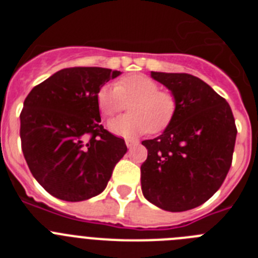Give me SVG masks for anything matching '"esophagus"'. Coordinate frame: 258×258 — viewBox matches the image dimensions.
I'll use <instances>...</instances> for the list:
<instances>
[{
    "instance_id": "34e87169",
    "label": "esophagus",
    "mask_w": 258,
    "mask_h": 258,
    "mask_svg": "<svg viewBox=\"0 0 258 258\" xmlns=\"http://www.w3.org/2000/svg\"><path fill=\"white\" fill-rule=\"evenodd\" d=\"M125 143H126L127 149H133V147H136V146L140 145V142L137 140H132V138H127V140H125Z\"/></svg>"
}]
</instances>
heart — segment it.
Returning a JSON list of instances; mask_svg holds the SVG:
<instances>
[{
    "instance_id": "obj_1",
    "label": "heart",
    "mask_w": 258,
    "mask_h": 258,
    "mask_svg": "<svg viewBox=\"0 0 258 258\" xmlns=\"http://www.w3.org/2000/svg\"><path fill=\"white\" fill-rule=\"evenodd\" d=\"M98 108L104 117H112L129 104V115L113 118L108 129L120 137H138L160 133L172 124L177 113V98L172 92L145 75H131L117 81V85L102 86L97 93Z\"/></svg>"
}]
</instances>
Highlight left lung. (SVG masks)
I'll return each mask as SVG.
<instances>
[{"instance_id": "1", "label": "left lung", "mask_w": 258, "mask_h": 258, "mask_svg": "<svg viewBox=\"0 0 258 258\" xmlns=\"http://www.w3.org/2000/svg\"><path fill=\"white\" fill-rule=\"evenodd\" d=\"M177 98V113L161 136L143 141L141 165L145 198L159 208L183 212L206 203L221 187L236 140L234 115L225 98L188 74L151 72Z\"/></svg>"}]
</instances>
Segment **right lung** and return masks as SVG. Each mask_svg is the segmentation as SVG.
<instances>
[{
  "label": "right lung",
  "instance_id": "right-lung-1",
  "mask_svg": "<svg viewBox=\"0 0 258 258\" xmlns=\"http://www.w3.org/2000/svg\"><path fill=\"white\" fill-rule=\"evenodd\" d=\"M121 74L72 67L32 89L20 112L22 151L36 181L66 202L88 200L106 188L126 152L122 138L99 122L98 90Z\"/></svg>",
  "mask_w": 258,
  "mask_h": 258
}]
</instances>
